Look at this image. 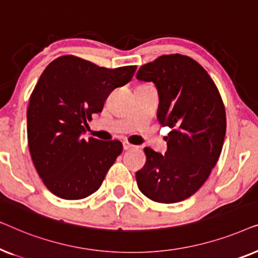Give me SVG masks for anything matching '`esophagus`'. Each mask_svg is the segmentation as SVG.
<instances>
[{"label":"esophagus","instance_id":"1","mask_svg":"<svg viewBox=\"0 0 258 258\" xmlns=\"http://www.w3.org/2000/svg\"><path fill=\"white\" fill-rule=\"evenodd\" d=\"M135 148V146H133V144H130L129 142H123V149L124 150H130V149H134Z\"/></svg>","mask_w":258,"mask_h":258}]
</instances>
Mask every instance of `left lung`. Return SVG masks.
<instances>
[{
  "mask_svg": "<svg viewBox=\"0 0 258 258\" xmlns=\"http://www.w3.org/2000/svg\"><path fill=\"white\" fill-rule=\"evenodd\" d=\"M136 79L155 84L157 118L172 129L164 155L144 149L147 162L136 172L137 185L155 202H181L203 185L221 155L227 128L221 95L202 66L179 54L142 66Z\"/></svg>",
  "mask_w": 258,
  "mask_h": 258,
  "instance_id": "left-lung-1",
  "label": "left lung"
}]
</instances>
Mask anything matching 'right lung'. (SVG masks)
Masks as SVG:
<instances>
[{
	"label": "right lung",
	"mask_w": 258,
	"mask_h": 258,
	"mask_svg": "<svg viewBox=\"0 0 258 258\" xmlns=\"http://www.w3.org/2000/svg\"><path fill=\"white\" fill-rule=\"evenodd\" d=\"M135 72L136 66L107 69L67 55L42 73L27 111L28 144L37 174L54 195L81 200L101 186L123 146L83 139L84 125Z\"/></svg>",
	"instance_id": "right-lung-1"
}]
</instances>
